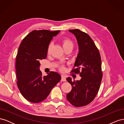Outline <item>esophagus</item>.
<instances>
[{
    "instance_id": "34e87169",
    "label": "esophagus",
    "mask_w": 124,
    "mask_h": 124,
    "mask_svg": "<svg viewBox=\"0 0 124 124\" xmlns=\"http://www.w3.org/2000/svg\"><path fill=\"white\" fill-rule=\"evenodd\" d=\"M61 81L62 82H65L66 81V78L65 77L62 76V78H61Z\"/></svg>"
}]
</instances>
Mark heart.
Returning <instances> with one entry per match:
<instances>
[{
    "instance_id": "obj_1",
    "label": "heart",
    "mask_w": 124,
    "mask_h": 124,
    "mask_svg": "<svg viewBox=\"0 0 124 124\" xmlns=\"http://www.w3.org/2000/svg\"><path fill=\"white\" fill-rule=\"evenodd\" d=\"M62 46L63 48V49H66L67 48H72L73 46V43L72 41L68 38H64L63 39L62 41ZM52 47V44H50L49 46L48 47L47 49V53L49 54L50 53V51L51 50ZM64 67L62 66L61 67V70H64Z\"/></svg>"
}]
</instances>
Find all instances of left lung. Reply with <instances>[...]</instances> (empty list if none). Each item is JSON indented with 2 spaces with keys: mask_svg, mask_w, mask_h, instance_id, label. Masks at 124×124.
<instances>
[{
  "mask_svg": "<svg viewBox=\"0 0 124 124\" xmlns=\"http://www.w3.org/2000/svg\"><path fill=\"white\" fill-rule=\"evenodd\" d=\"M75 36L78 46V53L74 63L76 69L71 72L80 73L79 81H67L72 89L67 94V99L74 107L87 105L94 99L100 88L102 78L101 60L98 48L88 34L79 29L69 31Z\"/></svg>",
  "mask_w": 124,
  "mask_h": 124,
  "instance_id": "left-lung-1",
  "label": "left lung"
}]
</instances>
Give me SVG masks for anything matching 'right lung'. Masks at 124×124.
<instances>
[{"label":"right lung","instance_id":"1","mask_svg":"<svg viewBox=\"0 0 124 124\" xmlns=\"http://www.w3.org/2000/svg\"><path fill=\"white\" fill-rule=\"evenodd\" d=\"M60 31H33L26 36L18 48L16 58L17 85L24 98L32 103L46 99L61 80L59 73L51 71L42 77L40 61L46 59L51 41Z\"/></svg>","mask_w":124,"mask_h":124}]
</instances>
